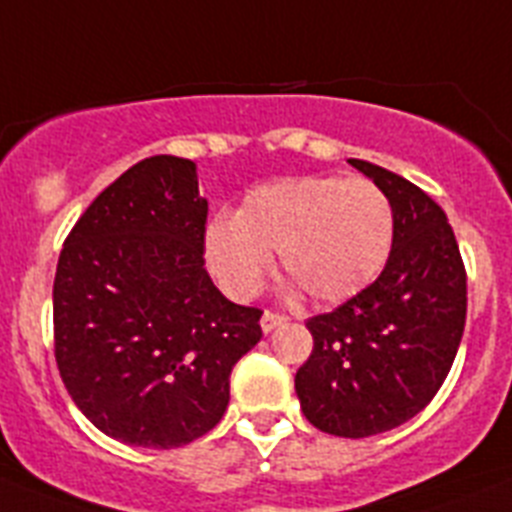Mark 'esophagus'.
I'll return each instance as SVG.
<instances>
[{
	"instance_id": "obj_1",
	"label": "esophagus",
	"mask_w": 512,
	"mask_h": 512,
	"mask_svg": "<svg viewBox=\"0 0 512 512\" xmlns=\"http://www.w3.org/2000/svg\"><path fill=\"white\" fill-rule=\"evenodd\" d=\"M283 322H286V317H283V314H278V311H273V309L262 311V319H260L262 332H273L275 327H281Z\"/></svg>"
}]
</instances>
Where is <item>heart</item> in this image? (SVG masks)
<instances>
[{"label":"heart","instance_id":"1","mask_svg":"<svg viewBox=\"0 0 512 512\" xmlns=\"http://www.w3.org/2000/svg\"><path fill=\"white\" fill-rule=\"evenodd\" d=\"M394 244L389 195L366 177L309 175L247 193L234 219L206 229V260L221 286L252 296L281 252V268L311 301L337 304L371 286Z\"/></svg>","mask_w":512,"mask_h":512}]
</instances>
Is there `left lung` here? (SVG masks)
Masks as SVG:
<instances>
[{"mask_svg":"<svg viewBox=\"0 0 512 512\" xmlns=\"http://www.w3.org/2000/svg\"><path fill=\"white\" fill-rule=\"evenodd\" d=\"M348 162L389 195L394 244L371 286L306 319L314 348L296 371V394L322 433L368 438L412 420L446 381L464 335L466 270L425 190L379 164Z\"/></svg>","mask_w":512,"mask_h":512,"instance_id":"obj_1","label":"left lung"}]
</instances>
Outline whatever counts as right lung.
Listing matches in <instances>:
<instances>
[{
  "instance_id": "1",
  "label": "right lung",
  "mask_w": 512,
  "mask_h": 512,
  "mask_svg": "<svg viewBox=\"0 0 512 512\" xmlns=\"http://www.w3.org/2000/svg\"><path fill=\"white\" fill-rule=\"evenodd\" d=\"M208 201L190 159H141L97 195L53 281V355L82 415L115 441L180 448L216 428L260 342L257 306L206 273Z\"/></svg>"
}]
</instances>
